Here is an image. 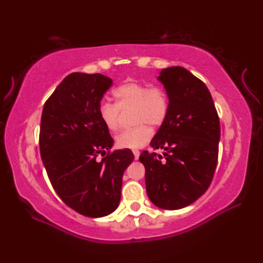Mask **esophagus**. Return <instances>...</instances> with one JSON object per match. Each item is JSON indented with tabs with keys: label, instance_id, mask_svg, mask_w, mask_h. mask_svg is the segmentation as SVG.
<instances>
[{
	"label": "esophagus",
	"instance_id": "1",
	"mask_svg": "<svg viewBox=\"0 0 263 263\" xmlns=\"http://www.w3.org/2000/svg\"><path fill=\"white\" fill-rule=\"evenodd\" d=\"M133 155H135V159H136V160H138V159H139L140 152H139V151H133Z\"/></svg>",
	"mask_w": 263,
	"mask_h": 263
}]
</instances>
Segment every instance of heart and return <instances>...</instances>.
<instances>
[{
    "label": "heart",
    "instance_id": "1",
    "mask_svg": "<svg viewBox=\"0 0 263 263\" xmlns=\"http://www.w3.org/2000/svg\"><path fill=\"white\" fill-rule=\"evenodd\" d=\"M116 104L103 102L99 106V118L109 131L118 127L119 109H135L133 123L136 127L125 130L116 137V146L124 149H138L147 144L153 136L148 125H160L167 118L169 100L166 91L160 87L126 82L114 90Z\"/></svg>",
    "mask_w": 263,
    "mask_h": 263
}]
</instances>
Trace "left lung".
I'll list each match as a JSON object with an SVG mask.
<instances>
[{"mask_svg": "<svg viewBox=\"0 0 263 263\" xmlns=\"http://www.w3.org/2000/svg\"><path fill=\"white\" fill-rule=\"evenodd\" d=\"M158 81L169 100L167 118L151 140L163 157L144 151L147 196L154 205L179 210L208 190L218 160L220 125L208 87L180 66L164 68Z\"/></svg>", "mask_w": 263, "mask_h": 263, "instance_id": "1", "label": "left lung"}]
</instances>
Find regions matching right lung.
I'll list each match as a JSON object with an SVG mask.
<instances>
[{
    "mask_svg": "<svg viewBox=\"0 0 263 263\" xmlns=\"http://www.w3.org/2000/svg\"><path fill=\"white\" fill-rule=\"evenodd\" d=\"M112 80L102 74L66 77L43 109L39 147L48 179L66 205L100 218L119 205L123 174L135 159L130 149L108 153L114 139L99 118Z\"/></svg>",
    "mask_w": 263,
    "mask_h": 263,
    "instance_id": "right-lung-1",
    "label": "right lung"
}]
</instances>
